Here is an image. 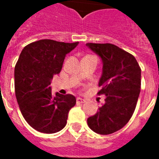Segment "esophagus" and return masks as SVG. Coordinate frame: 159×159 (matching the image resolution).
Wrapping results in <instances>:
<instances>
[{
  "mask_svg": "<svg viewBox=\"0 0 159 159\" xmlns=\"http://www.w3.org/2000/svg\"><path fill=\"white\" fill-rule=\"evenodd\" d=\"M76 101H77V102H79V103H84L86 100H84V99H83V98H80V97H78V98H76Z\"/></svg>",
  "mask_w": 159,
  "mask_h": 159,
  "instance_id": "esophagus-1",
  "label": "esophagus"
}]
</instances>
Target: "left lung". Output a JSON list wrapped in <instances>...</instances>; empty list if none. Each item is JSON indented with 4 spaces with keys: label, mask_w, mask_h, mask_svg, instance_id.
<instances>
[{
    "label": "left lung",
    "mask_w": 159,
    "mask_h": 159,
    "mask_svg": "<svg viewBox=\"0 0 159 159\" xmlns=\"http://www.w3.org/2000/svg\"><path fill=\"white\" fill-rule=\"evenodd\" d=\"M102 61L99 94L106 95L105 103L96 114L88 118L93 132L110 134L125 126L132 117L140 92L141 70L135 58L111 43H87Z\"/></svg>",
    "instance_id": "8db88e82"
}]
</instances>
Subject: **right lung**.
<instances>
[{"instance_id": "1", "label": "right lung", "mask_w": 159, "mask_h": 159, "mask_svg": "<svg viewBox=\"0 0 159 159\" xmlns=\"http://www.w3.org/2000/svg\"><path fill=\"white\" fill-rule=\"evenodd\" d=\"M79 42L43 39L24 48L14 69L15 94L19 109L33 129L45 134L63 129L69 111L76 105L72 94L52 93V76L60 72L67 53Z\"/></svg>"}]
</instances>
